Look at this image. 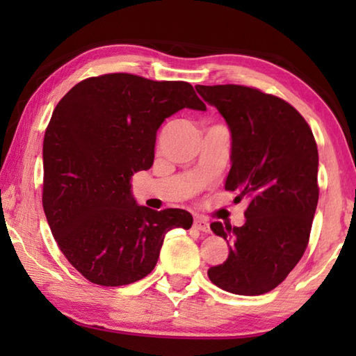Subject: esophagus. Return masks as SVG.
I'll list each match as a JSON object with an SVG mask.
<instances>
[{"mask_svg": "<svg viewBox=\"0 0 356 356\" xmlns=\"http://www.w3.org/2000/svg\"><path fill=\"white\" fill-rule=\"evenodd\" d=\"M193 226H195L197 231H201V232H210V226H209L207 220L200 218V216H196L195 221H193Z\"/></svg>", "mask_w": 356, "mask_h": 356, "instance_id": "34e87169", "label": "esophagus"}]
</instances>
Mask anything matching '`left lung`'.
Here are the masks:
<instances>
[{"mask_svg": "<svg viewBox=\"0 0 356 356\" xmlns=\"http://www.w3.org/2000/svg\"><path fill=\"white\" fill-rule=\"evenodd\" d=\"M231 130V171L225 188L246 197L245 225L215 221L210 229L229 246L209 278L222 291L262 295L281 284L309 242L318 201V152L303 116L280 97L238 84L201 86Z\"/></svg>", "mask_w": 356, "mask_h": 356, "instance_id": "left-lung-1", "label": "left lung"}]
</instances>
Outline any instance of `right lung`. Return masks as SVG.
<instances>
[{
  "instance_id": "add662e5",
  "label": "right lung",
  "mask_w": 356,
  "mask_h": 356,
  "mask_svg": "<svg viewBox=\"0 0 356 356\" xmlns=\"http://www.w3.org/2000/svg\"><path fill=\"white\" fill-rule=\"evenodd\" d=\"M184 108L206 111L190 83L106 74L75 84L53 111L42 204L59 250L94 284L143 280L166 232L191 227L186 210L138 206L130 184L154 163L156 130Z\"/></svg>"
}]
</instances>
